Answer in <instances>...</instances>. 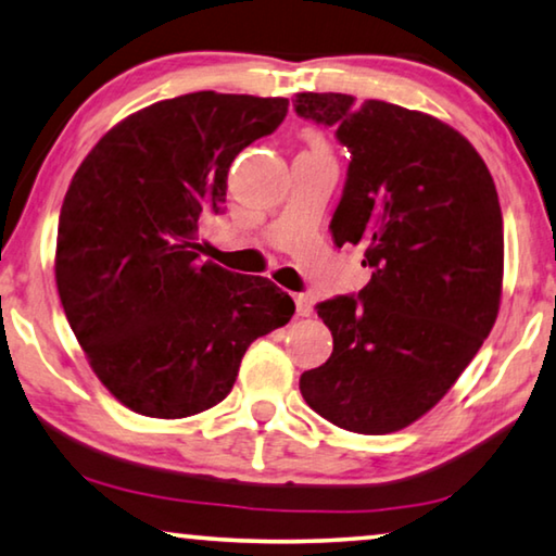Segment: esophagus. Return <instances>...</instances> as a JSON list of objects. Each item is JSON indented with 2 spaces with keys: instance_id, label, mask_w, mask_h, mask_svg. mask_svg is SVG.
<instances>
[{
  "instance_id": "obj_1",
  "label": "esophagus",
  "mask_w": 556,
  "mask_h": 556,
  "mask_svg": "<svg viewBox=\"0 0 556 556\" xmlns=\"http://www.w3.org/2000/svg\"><path fill=\"white\" fill-rule=\"evenodd\" d=\"M294 304H296V314H300V317H309L312 314V296L309 294H294Z\"/></svg>"
}]
</instances>
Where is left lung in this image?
Here are the masks:
<instances>
[{
    "mask_svg": "<svg viewBox=\"0 0 556 556\" xmlns=\"http://www.w3.org/2000/svg\"><path fill=\"white\" fill-rule=\"evenodd\" d=\"M292 104L350 152L329 231L337 247H364L371 269L359 294L314 306L334 350L304 371L302 396L350 432H396L450 392L494 327L504 269L494 179L429 114L334 92Z\"/></svg>",
    "mask_w": 556,
    "mask_h": 556,
    "instance_id": "left-lung-1",
    "label": "left lung"
}]
</instances>
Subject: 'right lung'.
I'll return each instance as SVG.
<instances>
[{
    "label": "right lung",
    "instance_id": "1",
    "mask_svg": "<svg viewBox=\"0 0 556 556\" xmlns=\"http://www.w3.org/2000/svg\"><path fill=\"white\" fill-rule=\"evenodd\" d=\"M281 97L192 92L131 114L99 139L66 189L56 289L89 364L131 412L192 417L231 392L256 337L292 296L267 277L199 256L225 212L227 172L287 117Z\"/></svg>",
    "mask_w": 556,
    "mask_h": 556
}]
</instances>
